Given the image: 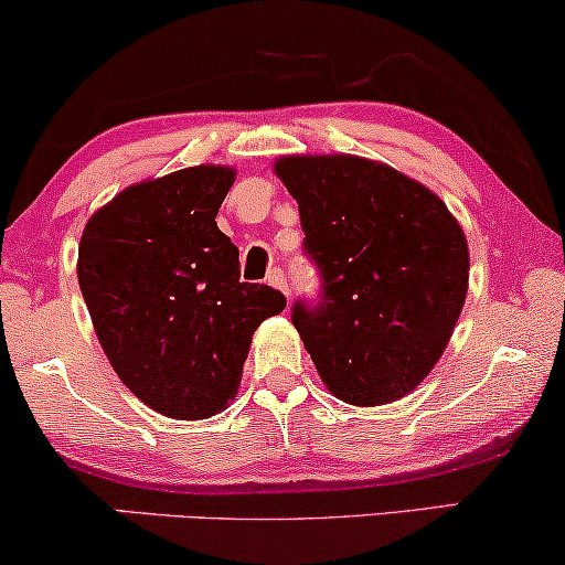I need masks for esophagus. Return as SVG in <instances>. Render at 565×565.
I'll return each instance as SVG.
<instances>
[{
  "label": "esophagus",
  "mask_w": 565,
  "mask_h": 565,
  "mask_svg": "<svg viewBox=\"0 0 565 565\" xmlns=\"http://www.w3.org/2000/svg\"><path fill=\"white\" fill-rule=\"evenodd\" d=\"M267 282L271 285V288L282 290V294L288 296V280H285V275H282V269H280V267L269 269V277H267Z\"/></svg>",
  "instance_id": "obj_1"
}]
</instances>
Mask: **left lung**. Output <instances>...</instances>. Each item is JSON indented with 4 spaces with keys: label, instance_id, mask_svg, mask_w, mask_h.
Listing matches in <instances>:
<instances>
[{
    "label": "left lung",
    "instance_id": "obj_1",
    "mask_svg": "<svg viewBox=\"0 0 565 565\" xmlns=\"http://www.w3.org/2000/svg\"><path fill=\"white\" fill-rule=\"evenodd\" d=\"M303 250L322 275L294 324L332 395L382 406L431 372L469 290V246L429 188L353 154L282 157Z\"/></svg>",
    "mask_w": 565,
    "mask_h": 565
}]
</instances>
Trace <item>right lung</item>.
<instances>
[{"label":"right lung","mask_w":565,"mask_h":565,"mask_svg":"<svg viewBox=\"0 0 565 565\" xmlns=\"http://www.w3.org/2000/svg\"><path fill=\"white\" fill-rule=\"evenodd\" d=\"M235 170L199 164L143 180L94 212L78 282L96 338L125 387L170 419L220 414L241 385L250 335L285 296L241 282L217 227Z\"/></svg>","instance_id":"right-lung-1"}]
</instances>
